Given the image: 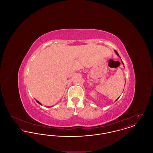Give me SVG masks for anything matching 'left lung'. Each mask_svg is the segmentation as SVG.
<instances>
[{
  "mask_svg": "<svg viewBox=\"0 0 153 153\" xmlns=\"http://www.w3.org/2000/svg\"><path fill=\"white\" fill-rule=\"evenodd\" d=\"M115 53H116V54H117V56H119V54H118V53H117V51H115ZM122 63H123V61H122Z\"/></svg>",
  "mask_w": 153,
  "mask_h": 153,
  "instance_id": "1",
  "label": "left lung"
}]
</instances>
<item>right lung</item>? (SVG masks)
<instances>
[{"instance_id":"add662e5","label":"right lung","mask_w":153,"mask_h":153,"mask_svg":"<svg viewBox=\"0 0 153 153\" xmlns=\"http://www.w3.org/2000/svg\"><path fill=\"white\" fill-rule=\"evenodd\" d=\"M36 102H38V103H39V104H41V103H40V102H38V101H37V100H36Z\"/></svg>"}]
</instances>
